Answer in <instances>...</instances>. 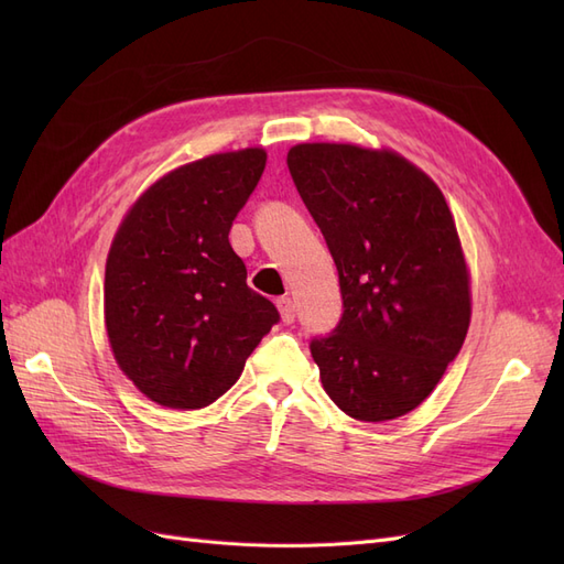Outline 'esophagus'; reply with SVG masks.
<instances>
[{
    "mask_svg": "<svg viewBox=\"0 0 564 564\" xmlns=\"http://www.w3.org/2000/svg\"><path fill=\"white\" fill-rule=\"evenodd\" d=\"M278 308H280V317H282V322H286V324H292V322H294V317H296V305H294V301H292V299H289V296L278 299Z\"/></svg>",
    "mask_w": 564,
    "mask_h": 564,
    "instance_id": "34e87169",
    "label": "esophagus"
}]
</instances>
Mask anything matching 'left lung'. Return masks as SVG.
<instances>
[{
  "label": "left lung",
  "mask_w": 564,
  "mask_h": 564,
  "mask_svg": "<svg viewBox=\"0 0 564 564\" xmlns=\"http://www.w3.org/2000/svg\"><path fill=\"white\" fill-rule=\"evenodd\" d=\"M286 164L344 296L334 334L311 344L322 386L355 421L404 416L445 377L470 324V270L447 199L390 148L299 143Z\"/></svg>",
  "instance_id": "8db88e82"
}]
</instances>
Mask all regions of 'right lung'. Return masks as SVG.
Here are the masks:
<instances>
[{
    "label": "right lung",
    "instance_id": "right-lung-1",
    "mask_svg": "<svg viewBox=\"0 0 564 564\" xmlns=\"http://www.w3.org/2000/svg\"><path fill=\"white\" fill-rule=\"evenodd\" d=\"M263 148L181 164L135 197L106 261L104 317L115 362L148 400L202 409L240 379L280 319L247 286L228 232L265 169Z\"/></svg>",
    "mask_w": 564,
    "mask_h": 564
}]
</instances>
